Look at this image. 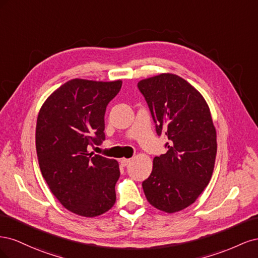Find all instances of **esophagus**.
Here are the masks:
<instances>
[{
	"label": "esophagus",
	"instance_id": "esophagus-1",
	"mask_svg": "<svg viewBox=\"0 0 258 258\" xmlns=\"http://www.w3.org/2000/svg\"><path fill=\"white\" fill-rule=\"evenodd\" d=\"M130 162H131L130 158H121L120 159V163H121V166H123V167H127Z\"/></svg>",
	"mask_w": 258,
	"mask_h": 258
}]
</instances>
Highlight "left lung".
Returning <instances> with one entry per match:
<instances>
[{"label": "left lung", "mask_w": 258, "mask_h": 258, "mask_svg": "<svg viewBox=\"0 0 258 258\" xmlns=\"http://www.w3.org/2000/svg\"><path fill=\"white\" fill-rule=\"evenodd\" d=\"M158 136L169 142L156 156L142 183L150 204L167 213L192 205L209 184L216 157V130L201 93L175 74L162 73L138 83Z\"/></svg>", "instance_id": "obj_1"}]
</instances>
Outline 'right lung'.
Masks as SVG:
<instances>
[{"label": "right lung", "instance_id": "add662e5", "mask_svg": "<svg viewBox=\"0 0 258 258\" xmlns=\"http://www.w3.org/2000/svg\"><path fill=\"white\" fill-rule=\"evenodd\" d=\"M121 84L71 80L38 113L35 145L42 175L60 204L77 215H101L116 201L118 162L88 153L87 147L105 140L106 106Z\"/></svg>", "mask_w": 258, "mask_h": 258}]
</instances>
